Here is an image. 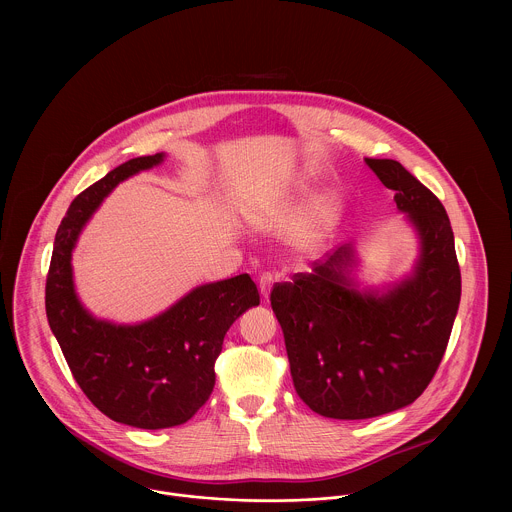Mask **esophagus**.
Instances as JSON below:
<instances>
[{"instance_id":"34e87169","label":"esophagus","mask_w":512,"mask_h":512,"mask_svg":"<svg viewBox=\"0 0 512 512\" xmlns=\"http://www.w3.org/2000/svg\"><path fill=\"white\" fill-rule=\"evenodd\" d=\"M276 274L274 272H262L260 274V278H258V286H260V292H262V295L266 297L268 293H270V290H272V284L276 282Z\"/></svg>"}]
</instances>
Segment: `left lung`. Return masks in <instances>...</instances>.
Instances as JSON below:
<instances>
[{
	"instance_id": "obj_1",
	"label": "left lung",
	"mask_w": 512,
	"mask_h": 512,
	"mask_svg": "<svg viewBox=\"0 0 512 512\" xmlns=\"http://www.w3.org/2000/svg\"><path fill=\"white\" fill-rule=\"evenodd\" d=\"M366 163L420 232L414 276L382 297L359 293L347 278L351 248L343 246L270 293L297 396L335 420L412 404L438 370L461 297L453 230L438 197L394 159Z\"/></svg>"
}]
</instances>
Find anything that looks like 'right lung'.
Wrapping results in <instances>:
<instances>
[{
	"label": "right lung",
	"mask_w": 512,
	"mask_h": 512,
	"mask_svg": "<svg viewBox=\"0 0 512 512\" xmlns=\"http://www.w3.org/2000/svg\"><path fill=\"white\" fill-rule=\"evenodd\" d=\"M163 153L134 157L84 189L61 222L45 286V309L76 384L110 420L142 430L185 424L209 400L228 327L260 293L248 274L207 284L142 325L94 319L76 299L71 252L84 222L130 175Z\"/></svg>",
	"instance_id": "1"
}]
</instances>
